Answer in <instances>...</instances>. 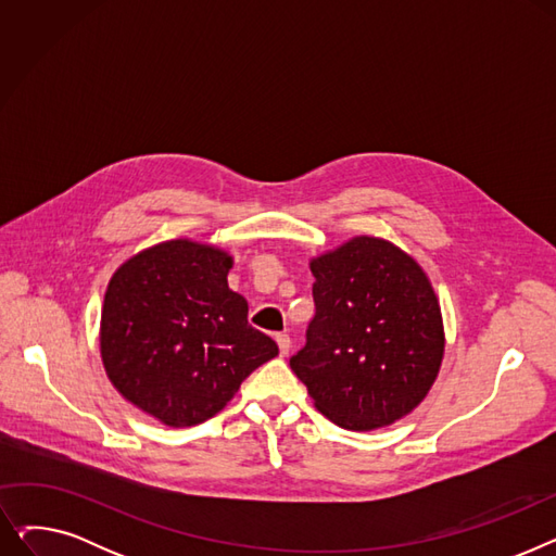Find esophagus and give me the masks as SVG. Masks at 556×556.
<instances>
[{"instance_id": "1", "label": "esophagus", "mask_w": 556, "mask_h": 556, "mask_svg": "<svg viewBox=\"0 0 556 556\" xmlns=\"http://www.w3.org/2000/svg\"><path fill=\"white\" fill-rule=\"evenodd\" d=\"M277 344H279V354L286 356L290 352V336L288 333H277Z\"/></svg>"}]
</instances>
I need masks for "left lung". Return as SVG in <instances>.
I'll return each instance as SVG.
<instances>
[{"label": "left lung", "mask_w": 556, "mask_h": 556, "mask_svg": "<svg viewBox=\"0 0 556 556\" xmlns=\"http://www.w3.org/2000/svg\"><path fill=\"white\" fill-rule=\"evenodd\" d=\"M315 315L290 369L315 407L346 430L390 426L432 388L444 356L442 311L419 263L356 237L311 261Z\"/></svg>", "instance_id": "8db88e82"}]
</instances>
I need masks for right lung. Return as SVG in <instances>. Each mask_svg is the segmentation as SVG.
I'll list each match as a JSON object with an SVG mask.
<instances>
[{"mask_svg":"<svg viewBox=\"0 0 556 556\" xmlns=\"http://www.w3.org/2000/svg\"><path fill=\"white\" fill-rule=\"evenodd\" d=\"M231 256L166 241L128 258L110 279L101 356L112 386L166 426L212 419L245 378L279 354L248 323V302L227 286Z\"/></svg>","mask_w":556,"mask_h":556,"instance_id":"1","label":"right lung"}]
</instances>
